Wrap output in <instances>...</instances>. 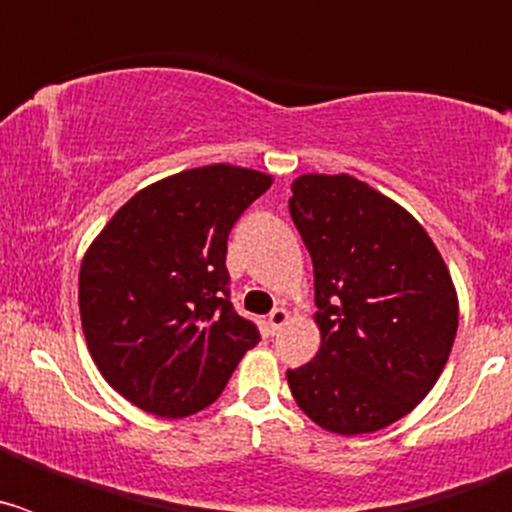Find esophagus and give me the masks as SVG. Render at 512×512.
<instances>
[{
	"label": "esophagus",
	"mask_w": 512,
	"mask_h": 512,
	"mask_svg": "<svg viewBox=\"0 0 512 512\" xmlns=\"http://www.w3.org/2000/svg\"><path fill=\"white\" fill-rule=\"evenodd\" d=\"M287 320H289V312L284 310V307H274V310L269 312V318H266V328H269L271 336H274V333H279Z\"/></svg>",
	"instance_id": "34e87169"
}]
</instances>
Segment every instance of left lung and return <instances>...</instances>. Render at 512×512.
<instances>
[{
  "instance_id": "left-lung-1",
  "label": "left lung",
  "mask_w": 512,
  "mask_h": 512,
  "mask_svg": "<svg viewBox=\"0 0 512 512\" xmlns=\"http://www.w3.org/2000/svg\"><path fill=\"white\" fill-rule=\"evenodd\" d=\"M289 215L315 271L320 348L289 369L302 413L338 436L405 418L433 390L459 328L441 253L405 207L348 174H302Z\"/></svg>"
}]
</instances>
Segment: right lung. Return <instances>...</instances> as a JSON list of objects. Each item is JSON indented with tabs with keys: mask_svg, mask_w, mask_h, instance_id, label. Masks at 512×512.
Returning <instances> with one entry per match:
<instances>
[{
	"mask_svg": "<svg viewBox=\"0 0 512 512\" xmlns=\"http://www.w3.org/2000/svg\"><path fill=\"white\" fill-rule=\"evenodd\" d=\"M269 174L230 164L166 176L133 194L84 253L79 312L115 392L161 418L220 397L259 330L230 302L228 233Z\"/></svg>",
	"mask_w": 512,
	"mask_h": 512,
	"instance_id": "obj_1",
	"label": "right lung"
}]
</instances>
